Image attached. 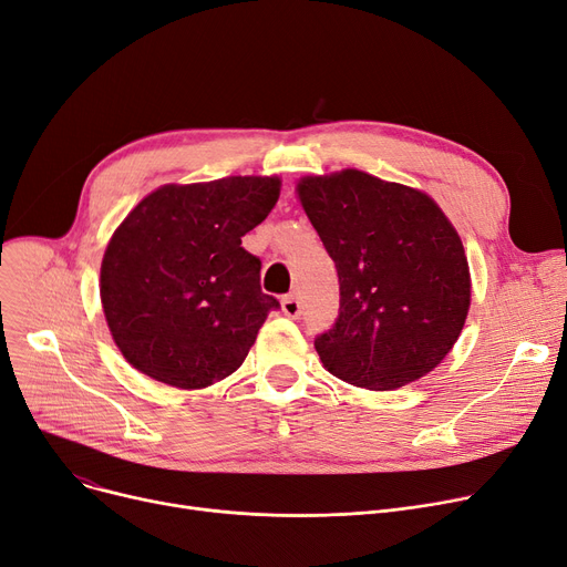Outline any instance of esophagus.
<instances>
[{
    "label": "esophagus",
    "instance_id": "esophagus-1",
    "mask_svg": "<svg viewBox=\"0 0 567 567\" xmlns=\"http://www.w3.org/2000/svg\"><path fill=\"white\" fill-rule=\"evenodd\" d=\"M301 301L296 299L293 293H289V296H285L282 299V312L289 317V319H299L301 317Z\"/></svg>",
    "mask_w": 567,
    "mask_h": 567
}]
</instances>
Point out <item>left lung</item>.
I'll return each mask as SVG.
<instances>
[{
	"label": "left lung",
	"mask_w": 567,
	"mask_h": 567,
	"mask_svg": "<svg viewBox=\"0 0 567 567\" xmlns=\"http://www.w3.org/2000/svg\"><path fill=\"white\" fill-rule=\"evenodd\" d=\"M296 195L338 268L340 315L315 340L323 368L370 391L432 372L471 306L462 238L441 206L353 167L301 176Z\"/></svg>",
	"instance_id": "1"
}]
</instances>
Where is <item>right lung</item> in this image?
<instances>
[{
	"label": "right lung",
	"mask_w": 567,
	"mask_h": 567,
	"mask_svg": "<svg viewBox=\"0 0 567 567\" xmlns=\"http://www.w3.org/2000/svg\"><path fill=\"white\" fill-rule=\"evenodd\" d=\"M280 197V176H225L148 193L110 238L101 303L124 359L182 391L241 368L268 312L261 261L241 248Z\"/></svg>",
	"instance_id": "1"
}]
</instances>
